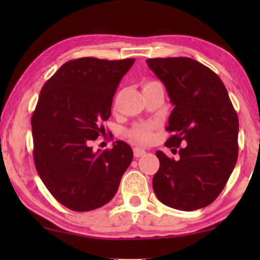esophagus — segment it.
Wrapping results in <instances>:
<instances>
[{
    "instance_id": "obj_1",
    "label": "esophagus",
    "mask_w": 260,
    "mask_h": 260,
    "mask_svg": "<svg viewBox=\"0 0 260 260\" xmlns=\"http://www.w3.org/2000/svg\"><path fill=\"white\" fill-rule=\"evenodd\" d=\"M144 154H145L144 149L138 148V147L134 148V155H135V157H141V156H143Z\"/></svg>"
}]
</instances>
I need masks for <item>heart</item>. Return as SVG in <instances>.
Returning <instances> with one entry per match:
<instances>
[{
	"instance_id": "heart-1",
	"label": "heart",
	"mask_w": 260,
	"mask_h": 260,
	"mask_svg": "<svg viewBox=\"0 0 260 260\" xmlns=\"http://www.w3.org/2000/svg\"><path fill=\"white\" fill-rule=\"evenodd\" d=\"M156 83V81H149L145 85ZM156 127V123L148 122V123H142L137 124L136 126H134L133 129L130 130V137L136 142V143L140 144H147L151 141L152 134H154V129Z\"/></svg>"
}]
</instances>
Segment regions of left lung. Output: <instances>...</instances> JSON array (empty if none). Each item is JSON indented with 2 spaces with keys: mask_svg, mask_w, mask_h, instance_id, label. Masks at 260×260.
I'll return each mask as SVG.
<instances>
[{
  "mask_svg": "<svg viewBox=\"0 0 260 260\" xmlns=\"http://www.w3.org/2000/svg\"><path fill=\"white\" fill-rule=\"evenodd\" d=\"M147 63L168 92L174 109L166 145L179 159L156 151V197L179 211L211 205L226 186L238 159L239 120L221 79L190 58H155ZM185 147L181 148L179 145ZM176 150V149H175Z\"/></svg>",
  "mask_w": 260,
  "mask_h": 260,
  "instance_id": "8db88e82",
  "label": "left lung"
}]
</instances>
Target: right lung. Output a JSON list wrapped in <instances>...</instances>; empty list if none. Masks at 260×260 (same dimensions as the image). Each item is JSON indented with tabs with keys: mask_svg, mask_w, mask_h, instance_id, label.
<instances>
[{
	"mask_svg": "<svg viewBox=\"0 0 260 260\" xmlns=\"http://www.w3.org/2000/svg\"><path fill=\"white\" fill-rule=\"evenodd\" d=\"M135 59L80 58L47 80L31 116L34 163L53 197L76 212L97 209L115 197L134 152L123 141L93 151L117 86Z\"/></svg>",
	"mask_w": 260,
	"mask_h": 260,
	"instance_id": "obj_1",
	"label": "right lung"
}]
</instances>
